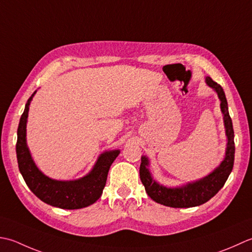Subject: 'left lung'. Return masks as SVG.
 Returning a JSON list of instances; mask_svg holds the SVG:
<instances>
[{"mask_svg":"<svg viewBox=\"0 0 252 252\" xmlns=\"http://www.w3.org/2000/svg\"><path fill=\"white\" fill-rule=\"evenodd\" d=\"M205 83L217 92L220 101V106L223 114L225 133H226L227 138L225 157L223 161L220 163V165L215 167L214 171L210 173L209 175L200 178L198 181L185 184L183 186L166 187L153 179L150 169H149L150 161H149V158L146 156H142L139 174L141 183L145 186L146 192L156 202L166 205V207L192 208L209 201L224 186L234 166V129L232 119H230L228 113L226 96H225L222 87L213 81L211 77H205Z\"/></svg>","mask_w":252,"mask_h":252,"instance_id":"obj_1","label":"left lung"}]
</instances>
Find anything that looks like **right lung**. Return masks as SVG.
Returning <instances> with one entry per match:
<instances>
[{
	"instance_id": "add662e5",
	"label": "right lung",
	"mask_w": 252,
	"mask_h": 252,
	"mask_svg": "<svg viewBox=\"0 0 252 252\" xmlns=\"http://www.w3.org/2000/svg\"><path fill=\"white\" fill-rule=\"evenodd\" d=\"M35 92L37 90L26 103L17 129L16 155L19 172L30 190L44 203L66 210L88 207L101 197L109 169L121 151L109 150L101 153L91 171L75 181H58L44 175L32 160L26 138L29 105Z\"/></svg>"
}]
</instances>
